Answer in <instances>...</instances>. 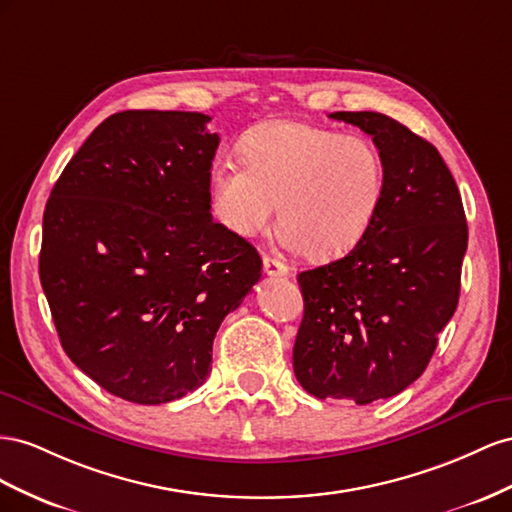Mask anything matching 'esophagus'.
<instances>
[{
	"instance_id": "34e87169",
	"label": "esophagus",
	"mask_w": 512,
	"mask_h": 512,
	"mask_svg": "<svg viewBox=\"0 0 512 512\" xmlns=\"http://www.w3.org/2000/svg\"><path fill=\"white\" fill-rule=\"evenodd\" d=\"M264 274H268V276H287L289 268L283 264V261L266 255L264 257Z\"/></svg>"
}]
</instances>
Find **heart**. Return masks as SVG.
I'll list each match as a JSON object with an SVG mask.
<instances>
[{"label": "heart", "mask_w": 512, "mask_h": 512, "mask_svg": "<svg viewBox=\"0 0 512 512\" xmlns=\"http://www.w3.org/2000/svg\"><path fill=\"white\" fill-rule=\"evenodd\" d=\"M238 160L212 169V206L231 231L257 233L274 214L283 242L306 257H339L373 225L386 191V163L362 135L294 120L248 130Z\"/></svg>", "instance_id": "heart-1"}]
</instances>
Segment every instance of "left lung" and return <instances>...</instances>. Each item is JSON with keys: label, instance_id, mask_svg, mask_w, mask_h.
I'll list each match as a JSON object with an SVG mask.
<instances>
[{"label": "left lung", "instance_id": "1", "mask_svg": "<svg viewBox=\"0 0 512 512\" xmlns=\"http://www.w3.org/2000/svg\"><path fill=\"white\" fill-rule=\"evenodd\" d=\"M332 120L373 137L386 191L373 225L345 257L298 274L304 317L294 373L317 399L367 405L427 369L457 311L467 223L459 188L429 141L375 111Z\"/></svg>", "mask_w": 512, "mask_h": 512}]
</instances>
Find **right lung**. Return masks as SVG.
<instances>
[{
	"label": "right lung",
	"instance_id": "obj_1",
	"mask_svg": "<svg viewBox=\"0 0 512 512\" xmlns=\"http://www.w3.org/2000/svg\"><path fill=\"white\" fill-rule=\"evenodd\" d=\"M208 115L122 111L70 158L42 216L40 283L68 358L124 401L210 375L212 341L261 279L253 244L210 214Z\"/></svg>",
	"mask_w": 512,
	"mask_h": 512
}]
</instances>
